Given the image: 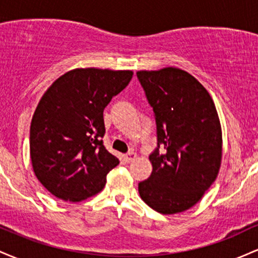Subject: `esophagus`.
Segmentation results:
<instances>
[{
    "mask_svg": "<svg viewBox=\"0 0 258 258\" xmlns=\"http://www.w3.org/2000/svg\"><path fill=\"white\" fill-rule=\"evenodd\" d=\"M136 158H137V154L133 153V152H130L128 154H126V155L123 156V159L126 160V162H131V161H133V160H135Z\"/></svg>",
    "mask_w": 258,
    "mask_h": 258,
    "instance_id": "obj_1",
    "label": "esophagus"
}]
</instances>
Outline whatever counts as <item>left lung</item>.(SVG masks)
Listing matches in <instances>:
<instances>
[{"instance_id":"obj_1","label":"left lung","mask_w":258,"mask_h":258,"mask_svg":"<svg viewBox=\"0 0 258 258\" xmlns=\"http://www.w3.org/2000/svg\"><path fill=\"white\" fill-rule=\"evenodd\" d=\"M137 78L158 131V148L149 156L153 172L138 184L139 195L160 214H178L193 207L217 178L220 117L206 88L184 70H141Z\"/></svg>"}]
</instances>
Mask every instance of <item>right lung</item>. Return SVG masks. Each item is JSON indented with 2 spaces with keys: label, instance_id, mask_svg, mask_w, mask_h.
<instances>
[{
  "label": "right lung",
  "instance_id": "1",
  "mask_svg": "<svg viewBox=\"0 0 258 258\" xmlns=\"http://www.w3.org/2000/svg\"><path fill=\"white\" fill-rule=\"evenodd\" d=\"M133 76L131 70L80 68L44 92L30 126L35 176L64 201L85 200L104 188L119 159L103 146V111Z\"/></svg>",
  "mask_w": 258,
  "mask_h": 258
}]
</instances>
